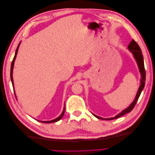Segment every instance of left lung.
<instances>
[{
  "mask_svg": "<svg viewBox=\"0 0 155 155\" xmlns=\"http://www.w3.org/2000/svg\"><path fill=\"white\" fill-rule=\"evenodd\" d=\"M128 48L129 50L133 53L134 57L137 61L138 66L140 70V74H141V85H140L138 91L137 92V96H136V97L134 100L133 101V102L130 105V106L129 107L127 108L125 110H124L123 111H121V112H120V114H118V115H116L114 118H101V117L97 116L95 114H93L95 117H96L98 119H101V120H114V119H116L120 117L124 116V114L129 113L131 110L133 109V108L134 107L136 104L138 100V98L140 96V94H141L143 88L145 86V67H144V63H143V55L142 54V50L140 49L139 45L137 44V42H136L134 39H133L131 41V42L130 43V44L128 46Z\"/></svg>",
  "mask_w": 155,
  "mask_h": 155,
  "instance_id": "8db88e82",
  "label": "left lung"
}]
</instances>
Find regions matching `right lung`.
Here are the masks:
<instances>
[{"instance_id":"right-lung-1","label":"right lung","mask_w":155,"mask_h":155,"mask_svg":"<svg viewBox=\"0 0 155 155\" xmlns=\"http://www.w3.org/2000/svg\"><path fill=\"white\" fill-rule=\"evenodd\" d=\"M20 43L18 44L17 48V50H16V51H15V56H14L13 58V59L12 61V65H11V71H10V77H11V80H12V85L13 86V76H12V72H13V65H14V62H15V58H16V56H17V51H18V47H19V45H20ZM64 110H65V106L64 107V109L63 110V112L62 114H61L58 118H55L53 120H51V121H41V122L42 123H47V124H49V123H53V122H56V121H58L59 120H60L62 118V117L64 115Z\"/></svg>"}]
</instances>
